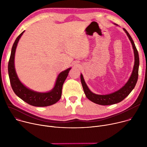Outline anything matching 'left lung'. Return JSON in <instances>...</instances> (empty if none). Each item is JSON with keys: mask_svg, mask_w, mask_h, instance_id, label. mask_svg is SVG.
I'll list each match as a JSON object with an SVG mask.
<instances>
[{"mask_svg": "<svg viewBox=\"0 0 147 147\" xmlns=\"http://www.w3.org/2000/svg\"><path fill=\"white\" fill-rule=\"evenodd\" d=\"M114 24L118 26L116 24ZM123 30L126 33L129 40L131 42L134 54V65L131 74L127 82L120 89L114 92L106 95H98L93 93L89 89L87 85L86 84L82 74H81L80 76L81 84L86 97L94 103L100 105H110L115 104L122 101L125 98H126L129 95V94L134 88L138 80V68L140 65L138 53L134 41L129 32L124 28H123Z\"/></svg>", "mask_w": 147, "mask_h": 147, "instance_id": "8db88e82", "label": "left lung"}]
</instances>
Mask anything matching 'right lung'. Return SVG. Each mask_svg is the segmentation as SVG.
<instances>
[{
	"label": "right lung",
	"instance_id": "1",
	"mask_svg": "<svg viewBox=\"0 0 147 147\" xmlns=\"http://www.w3.org/2000/svg\"><path fill=\"white\" fill-rule=\"evenodd\" d=\"M24 31H23L18 36L11 48L8 64V73L11 88L17 96L32 106L44 107L52 105L56 103L60 99L63 85L68 76L71 67L59 74L53 88L48 92H39L27 88L18 78L14 66L16 49L18 41Z\"/></svg>",
	"mask_w": 147,
	"mask_h": 147
}]
</instances>
